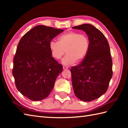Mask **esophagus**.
I'll return each instance as SVG.
<instances>
[{"instance_id":"esophagus-1","label":"esophagus","mask_w":128,"mask_h":128,"mask_svg":"<svg viewBox=\"0 0 128 128\" xmlns=\"http://www.w3.org/2000/svg\"><path fill=\"white\" fill-rule=\"evenodd\" d=\"M62 68H63L64 70H67L68 69V67L66 66H63Z\"/></svg>"}]
</instances>
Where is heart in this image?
Listing matches in <instances>:
<instances>
[{
    "instance_id": "b5f03b06",
    "label": "heart",
    "mask_w": 128,
    "mask_h": 128,
    "mask_svg": "<svg viewBox=\"0 0 128 128\" xmlns=\"http://www.w3.org/2000/svg\"><path fill=\"white\" fill-rule=\"evenodd\" d=\"M52 56L56 59H60L66 52L62 59V63L71 65L77 61L81 62L85 58L90 48L88 37L85 34L77 31H70L62 34L58 42L51 40L49 45Z\"/></svg>"
}]
</instances>
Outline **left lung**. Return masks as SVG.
<instances>
[{
	"mask_svg": "<svg viewBox=\"0 0 128 128\" xmlns=\"http://www.w3.org/2000/svg\"><path fill=\"white\" fill-rule=\"evenodd\" d=\"M72 28L85 32L90 41L85 58L70 70L73 89L78 99L92 101L106 93L112 77L109 43L102 32L90 24H82Z\"/></svg>",
	"mask_w": 128,
	"mask_h": 128,
	"instance_id": "obj_1",
	"label": "left lung"
}]
</instances>
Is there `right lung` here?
<instances>
[{
	"instance_id": "right-lung-1",
	"label": "right lung",
	"mask_w": 128,
	"mask_h": 128,
	"mask_svg": "<svg viewBox=\"0 0 128 128\" xmlns=\"http://www.w3.org/2000/svg\"><path fill=\"white\" fill-rule=\"evenodd\" d=\"M64 31L37 25L19 41L14 58L12 75L16 88L34 101L46 98L54 88L62 66L53 57L49 47L54 37Z\"/></svg>"
}]
</instances>
